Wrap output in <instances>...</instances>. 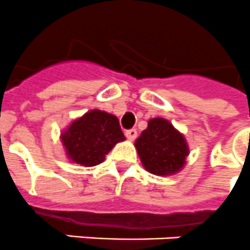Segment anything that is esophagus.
Returning a JSON list of instances; mask_svg holds the SVG:
<instances>
[{
    "label": "esophagus",
    "mask_w": 250,
    "mask_h": 250,
    "mask_svg": "<svg viewBox=\"0 0 250 250\" xmlns=\"http://www.w3.org/2000/svg\"><path fill=\"white\" fill-rule=\"evenodd\" d=\"M125 135H126V138L129 140H134L135 138H137L138 133H137V130H135V129H130V130H126Z\"/></svg>",
    "instance_id": "1"
}]
</instances>
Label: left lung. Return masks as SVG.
I'll return each mask as SVG.
<instances>
[{"mask_svg":"<svg viewBox=\"0 0 250 250\" xmlns=\"http://www.w3.org/2000/svg\"><path fill=\"white\" fill-rule=\"evenodd\" d=\"M135 148L144 168L160 176L176 174L189 154L184 135L161 117L148 121V127L135 140Z\"/></svg>","mask_w":250,"mask_h":250,"instance_id":"8db88e82","label":"left lung"}]
</instances>
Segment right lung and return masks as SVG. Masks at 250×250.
Wrapping results in <instances>:
<instances>
[{
	"label": "right lung",
	"mask_w": 250,
	"mask_h": 250,
	"mask_svg": "<svg viewBox=\"0 0 250 250\" xmlns=\"http://www.w3.org/2000/svg\"><path fill=\"white\" fill-rule=\"evenodd\" d=\"M66 154L82 166H96L119 142L125 140L119 119L104 111L92 110L73 121L61 134Z\"/></svg>",
	"instance_id": "right-lung-1"
}]
</instances>
